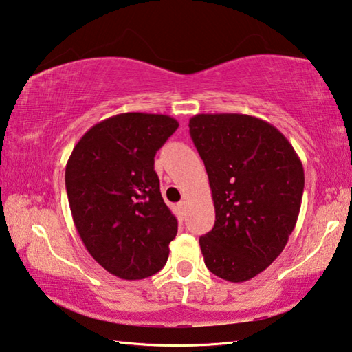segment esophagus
Returning <instances> with one entry per match:
<instances>
[{
    "instance_id": "34e87169",
    "label": "esophagus",
    "mask_w": 352,
    "mask_h": 352,
    "mask_svg": "<svg viewBox=\"0 0 352 352\" xmlns=\"http://www.w3.org/2000/svg\"><path fill=\"white\" fill-rule=\"evenodd\" d=\"M177 210H179L182 214L186 213V210H187V201H181L179 204H177Z\"/></svg>"
}]
</instances>
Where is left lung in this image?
Returning a JSON list of instances; mask_svg holds the SVG:
<instances>
[{
  "instance_id": "1",
  "label": "left lung",
  "mask_w": 352,
  "mask_h": 352,
  "mask_svg": "<svg viewBox=\"0 0 352 352\" xmlns=\"http://www.w3.org/2000/svg\"><path fill=\"white\" fill-rule=\"evenodd\" d=\"M188 126L217 214L199 238L204 263L219 278L248 281L276 260L295 229L303 165L291 142L258 117L196 114Z\"/></svg>"
}]
</instances>
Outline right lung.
<instances>
[{"label": "right lung", "mask_w": 352, "mask_h": 352, "mask_svg": "<svg viewBox=\"0 0 352 352\" xmlns=\"http://www.w3.org/2000/svg\"><path fill=\"white\" fill-rule=\"evenodd\" d=\"M179 123L123 113L86 131L66 164L74 224L86 250L122 280L151 276L168 260L177 219L162 199L154 156Z\"/></svg>", "instance_id": "right-lung-1"}]
</instances>
